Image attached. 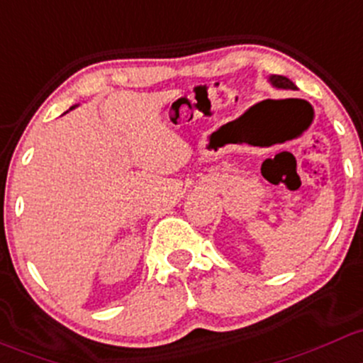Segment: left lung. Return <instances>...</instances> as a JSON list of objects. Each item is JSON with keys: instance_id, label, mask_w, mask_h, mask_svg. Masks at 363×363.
<instances>
[{"instance_id": "8db88e82", "label": "left lung", "mask_w": 363, "mask_h": 363, "mask_svg": "<svg viewBox=\"0 0 363 363\" xmlns=\"http://www.w3.org/2000/svg\"><path fill=\"white\" fill-rule=\"evenodd\" d=\"M268 81H270L272 86L277 89H292V91H296V89H298V86L292 83L289 77L279 76V74H272V76L268 77Z\"/></svg>"}]
</instances>
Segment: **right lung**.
Returning <instances> with one entry per match:
<instances>
[{
    "instance_id": "1",
    "label": "right lung",
    "mask_w": 363,
    "mask_h": 363,
    "mask_svg": "<svg viewBox=\"0 0 363 363\" xmlns=\"http://www.w3.org/2000/svg\"><path fill=\"white\" fill-rule=\"evenodd\" d=\"M76 107H77V105H72V107H71V108H69V111H72V108H76ZM69 111H67V112H69Z\"/></svg>"
}]
</instances>
